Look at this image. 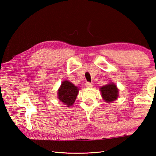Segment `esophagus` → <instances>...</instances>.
Wrapping results in <instances>:
<instances>
[{
	"label": "esophagus",
	"mask_w": 156,
	"mask_h": 156,
	"mask_svg": "<svg viewBox=\"0 0 156 156\" xmlns=\"http://www.w3.org/2000/svg\"><path fill=\"white\" fill-rule=\"evenodd\" d=\"M85 86H86V87H87V88H91V87L93 86V84H92V83L86 82L85 84Z\"/></svg>",
	"instance_id": "esophagus-1"
}]
</instances>
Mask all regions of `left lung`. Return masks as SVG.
<instances>
[{"mask_svg": "<svg viewBox=\"0 0 156 156\" xmlns=\"http://www.w3.org/2000/svg\"><path fill=\"white\" fill-rule=\"evenodd\" d=\"M103 99L108 102L115 101L118 97V89L116 85L110 82V84L103 86L100 88Z\"/></svg>", "mask_w": 156, "mask_h": 156, "instance_id": "8db88e82", "label": "left lung"}]
</instances>
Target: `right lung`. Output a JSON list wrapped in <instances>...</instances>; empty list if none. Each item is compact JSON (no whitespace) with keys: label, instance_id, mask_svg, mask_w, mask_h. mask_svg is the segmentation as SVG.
Here are the masks:
<instances>
[{"label":"right lung","instance_id":"obj_1","mask_svg":"<svg viewBox=\"0 0 156 156\" xmlns=\"http://www.w3.org/2000/svg\"><path fill=\"white\" fill-rule=\"evenodd\" d=\"M79 92V88L68 80L62 82L58 90V98L62 102L70 107L73 105Z\"/></svg>","mask_w":156,"mask_h":156}]
</instances>
